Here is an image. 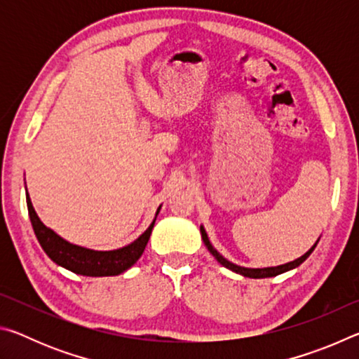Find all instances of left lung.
Listing matches in <instances>:
<instances>
[{
  "label": "left lung",
  "mask_w": 359,
  "mask_h": 359,
  "mask_svg": "<svg viewBox=\"0 0 359 359\" xmlns=\"http://www.w3.org/2000/svg\"><path fill=\"white\" fill-rule=\"evenodd\" d=\"M201 236H203V241L205 247L209 248V252L214 255V257L218 259V263L223 264L224 267H228V269L238 272V274H242L245 277H252V278H264V277H274V276H278L282 274V272H287L290 269H294V267H297L299 264H302L304 261H306L309 258V255H311L313 252V248L317 247V244H315L311 250H309L306 255H302L301 258H297L294 261H291V263H287V264H282V266H276V267H264V269H248V267H241V266H236L233 263H229L228 259H224L220 253H218L214 247H212V244L209 242V238L208 234H205L204 228L201 226Z\"/></svg>",
  "instance_id": "obj_1"
}]
</instances>
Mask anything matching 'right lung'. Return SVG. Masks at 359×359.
<instances>
[{
    "mask_svg": "<svg viewBox=\"0 0 359 359\" xmlns=\"http://www.w3.org/2000/svg\"><path fill=\"white\" fill-rule=\"evenodd\" d=\"M27 205L36 238H38L41 247L44 248V252L48 255V258L55 261L57 264L66 267V269H69L71 272H74V274L87 277L118 276L126 269H130V267L141 258L144 248L150 239L151 228H154L156 220L155 217V220L151 222L147 231H145L142 236H139L133 244L112 252H95L79 245H72L69 242L60 238L58 234L53 233L52 229H48L46 224L39 220L38 214L34 212L32 199L28 196V191ZM158 212H160V209H158Z\"/></svg>",
    "mask_w": 359,
    "mask_h": 359,
    "instance_id": "right-lung-1",
    "label": "right lung"
}]
</instances>
